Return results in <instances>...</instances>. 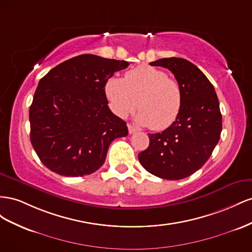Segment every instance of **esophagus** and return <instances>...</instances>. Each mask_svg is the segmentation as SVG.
Instances as JSON below:
<instances>
[{
	"instance_id": "esophagus-1",
	"label": "esophagus",
	"mask_w": 252,
	"mask_h": 252,
	"mask_svg": "<svg viewBox=\"0 0 252 252\" xmlns=\"http://www.w3.org/2000/svg\"><path fill=\"white\" fill-rule=\"evenodd\" d=\"M127 128H128V133H130V134H133V133H135L136 131H137V128H135L131 125H127Z\"/></svg>"
}]
</instances>
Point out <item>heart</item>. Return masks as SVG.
Here are the masks:
<instances>
[{
	"label": "heart",
	"instance_id": "1",
	"mask_svg": "<svg viewBox=\"0 0 252 252\" xmlns=\"http://www.w3.org/2000/svg\"><path fill=\"white\" fill-rule=\"evenodd\" d=\"M112 112L126 118L138 106L136 121L151 130H166L176 121L183 106L179 83L166 71L150 65L127 70L125 78L112 77L104 85Z\"/></svg>",
	"mask_w": 252,
	"mask_h": 252
}]
</instances>
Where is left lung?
<instances>
[{
  "instance_id": "1",
  "label": "left lung",
  "mask_w": 252,
  "mask_h": 252,
  "mask_svg": "<svg viewBox=\"0 0 252 252\" xmlns=\"http://www.w3.org/2000/svg\"><path fill=\"white\" fill-rule=\"evenodd\" d=\"M152 66L168 68L183 91V106L173 125L161 133L148 134L150 145L138 155L151 174L177 181L190 176L209 159L221 132V114L211 82L190 61L163 58Z\"/></svg>"
}]
</instances>
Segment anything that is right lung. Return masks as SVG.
<instances>
[{"label":"right lung","mask_w":252,"mask_h":252,"mask_svg":"<svg viewBox=\"0 0 252 252\" xmlns=\"http://www.w3.org/2000/svg\"><path fill=\"white\" fill-rule=\"evenodd\" d=\"M130 63L81 55L43 77L30 109L31 142L50 171L68 177L90 175L105 161L111 142L127 135L113 114L104 85Z\"/></svg>","instance_id":"add662e5"}]
</instances>
